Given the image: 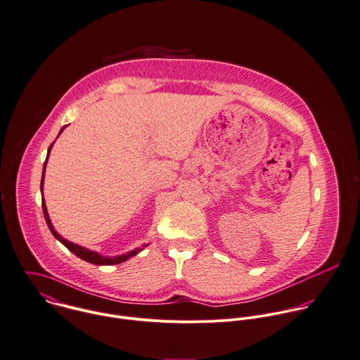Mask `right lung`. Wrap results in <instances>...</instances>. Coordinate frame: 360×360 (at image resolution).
<instances>
[{"label": "right lung", "mask_w": 360, "mask_h": 360, "mask_svg": "<svg viewBox=\"0 0 360 360\" xmlns=\"http://www.w3.org/2000/svg\"><path fill=\"white\" fill-rule=\"evenodd\" d=\"M64 127H65V126H64ZM64 127L60 130L58 134H61V131L64 130ZM51 147H53V143L50 144V147H49V150H47V157H46L44 165H43V174H41V182H40V192H41V193H43L44 168H46L47 158H49V154H50ZM41 207H43L44 220H46L47 227L50 229L51 234H53L63 245H65L74 255H77L78 258H81V259H84V261H86V262H89V264H94V265H115V264H122V262H124V261H127L129 258L134 257L136 254H139L141 250H144V248L147 247V244H144L143 247L136 248V250H133V251H130V252H127V254H123V255H117V257H102V255H99V254L95 252V251H91V250H86V248H84V247H79V245H77V244H74V243H70V241H67L65 238H63L60 234H57V231L54 230V227H53V224H51V221H50V217H49V213H47V207H46V203H44L43 199H41Z\"/></svg>", "instance_id": "1"}]
</instances>
